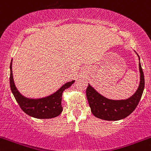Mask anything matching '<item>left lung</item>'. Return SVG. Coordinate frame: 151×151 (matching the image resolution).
<instances>
[{"instance_id":"8db88e82","label":"left lung","mask_w":151,"mask_h":151,"mask_svg":"<svg viewBox=\"0 0 151 151\" xmlns=\"http://www.w3.org/2000/svg\"><path fill=\"white\" fill-rule=\"evenodd\" d=\"M137 55L140 60V57L137 54ZM139 71L140 84L138 88L131 97L126 100H114L106 98L89 84L86 89V94L91 112L94 116L102 120L116 121L130 115L138 105L145 87V79L140 62H139Z\"/></svg>"}]
</instances>
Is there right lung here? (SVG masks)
<instances>
[{
  "mask_svg": "<svg viewBox=\"0 0 151 151\" xmlns=\"http://www.w3.org/2000/svg\"><path fill=\"white\" fill-rule=\"evenodd\" d=\"M10 87L16 102L26 114L31 117L39 119H49L57 117L62 113V93L74 83V80L67 82L57 92L47 97L39 99L28 98L19 92L15 85L12 72V61L10 66Z\"/></svg>",
  "mask_w": 151,
  "mask_h": 151,
  "instance_id": "obj_1",
  "label": "right lung"
}]
</instances>
